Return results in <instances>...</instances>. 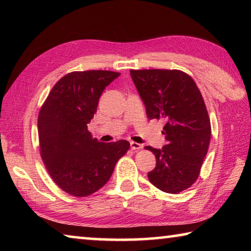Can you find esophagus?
<instances>
[{
	"mask_svg": "<svg viewBox=\"0 0 251 251\" xmlns=\"http://www.w3.org/2000/svg\"><path fill=\"white\" fill-rule=\"evenodd\" d=\"M130 147H131V150L138 151V150H141V148H142V145H141V144L136 143V142H130Z\"/></svg>",
	"mask_w": 251,
	"mask_h": 251,
	"instance_id": "obj_1",
	"label": "esophagus"
}]
</instances>
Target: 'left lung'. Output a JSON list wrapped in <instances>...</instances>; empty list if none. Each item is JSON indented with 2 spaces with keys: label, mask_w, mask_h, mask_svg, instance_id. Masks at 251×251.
Instances as JSON below:
<instances>
[{
  "label": "left lung",
  "mask_w": 251,
  "mask_h": 251,
  "mask_svg": "<svg viewBox=\"0 0 251 251\" xmlns=\"http://www.w3.org/2000/svg\"><path fill=\"white\" fill-rule=\"evenodd\" d=\"M130 76L150 120L165 121L166 145L154 152L156 167L148 179L165 193L178 194L199 176L209 147L211 127L196 83L178 70H130Z\"/></svg>",
  "instance_id": "obj_1"
}]
</instances>
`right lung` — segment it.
<instances>
[{
	"mask_svg": "<svg viewBox=\"0 0 251 251\" xmlns=\"http://www.w3.org/2000/svg\"><path fill=\"white\" fill-rule=\"evenodd\" d=\"M120 75L112 71L72 72L54 85L40 109L41 157L55 184L72 196L85 197L101 188L129 150L124 139L100 143L87 129L101 93Z\"/></svg>",
	"mask_w": 251,
	"mask_h": 251,
	"instance_id": "obj_1",
	"label": "right lung"
}]
</instances>
